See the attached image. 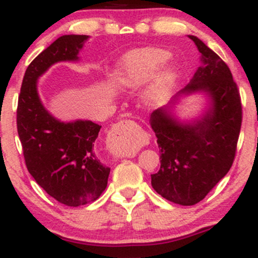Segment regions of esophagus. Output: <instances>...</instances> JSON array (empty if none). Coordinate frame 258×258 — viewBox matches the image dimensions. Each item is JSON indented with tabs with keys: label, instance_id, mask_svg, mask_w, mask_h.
Instances as JSON below:
<instances>
[{
	"label": "esophagus",
	"instance_id": "34e87169",
	"mask_svg": "<svg viewBox=\"0 0 258 258\" xmlns=\"http://www.w3.org/2000/svg\"><path fill=\"white\" fill-rule=\"evenodd\" d=\"M133 121H120L110 131L108 138V149L114 156H127L135 153L138 146V133ZM137 127V126H136Z\"/></svg>",
	"mask_w": 258,
	"mask_h": 258
}]
</instances>
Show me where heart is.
<instances>
[{
    "mask_svg": "<svg viewBox=\"0 0 258 258\" xmlns=\"http://www.w3.org/2000/svg\"><path fill=\"white\" fill-rule=\"evenodd\" d=\"M170 58V53L160 48H141L128 52L121 59L115 72V80L123 87L136 88L150 81ZM177 78V68H164L143 94L148 104H160L166 99L168 92Z\"/></svg>",
    "mask_w": 258,
    "mask_h": 258,
    "instance_id": "1",
    "label": "heart"
}]
</instances>
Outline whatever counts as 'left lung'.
<instances>
[{
    "mask_svg": "<svg viewBox=\"0 0 258 258\" xmlns=\"http://www.w3.org/2000/svg\"><path fill=\"white\" fill-rule=\"evenodd\" d=\"M189 37L204 65L182 93L207 92L211 108L194 125L177 122L164 108L152 114L161 159L152 185L162 198L183 206L203 200L230 170L242 120L240 93L228 65L203 41Z\"/></svg>",
    "mask_w": 258,
    "mask_h": 258,
    "instance_id": "obj_1",
    "label": "left lung"
}]
</instances>
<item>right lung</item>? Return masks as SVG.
I'll return each mask as SVG.
<instances>
[{"label":"right lung","instance_id":"right-lung-1","mask_svg":"<svg viewBox=\"0 0 258 258\" xmlns=\"http://www.w3.org/2000/svg\"><path fill=\"white\" fill-rule=\"evenodd\" d=\"M88 36L64 35L26 69L17 108V128L28 171L49 197L65 206L93 203L108 184L110 168L98 159L96 139L102 126L92 121L64 123L41 104L36 81L52 64L76 60Z\"/></svg>","mask_w":258,"mask_h":258}]
</instances>
